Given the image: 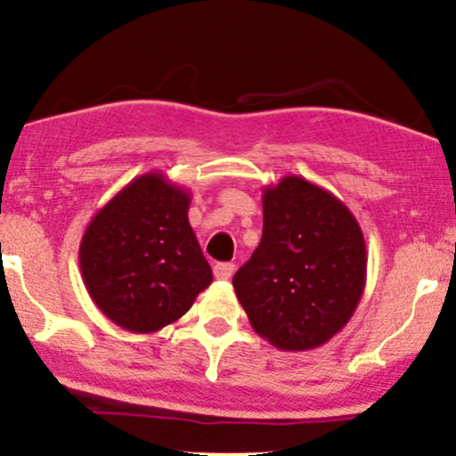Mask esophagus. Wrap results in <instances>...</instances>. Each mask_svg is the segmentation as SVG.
<instances>
[{"label":"esophagus","instance_id":"34e87169","mask_svg":"<svg viewBox=\"0 0 456 456\" xmlns=\"http://www.w3.org/2000/svg\"><path fill=\"white\" fill-rule=\"evenodd\" d=\"M213 275H216L217 280H230V277L234 275V265L232 262H217V265L213 266Z\"/></svg>","mask_w":456,"mask_h":456}]
</instances>
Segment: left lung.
<instances>
[{
    "mask_svg": "<svg viewBox=\"0 0 456 456\" xmlns=\"http://www.w3.org/2000/svg\"><path fill=\"white\" fill-rule=\"evenodd\" d=\"M262 240L232 286L251 329L283 352L333 339L367 281L356 217L324 187L290 175L262 190Z\"/></svg>",
    "mask_w": 456,
    "mask_h": 456,
    "instance_id": "8db88e82",
    "label": "left lung"
}]
</instances>
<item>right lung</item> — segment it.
<instances>
[{
  "label": "right lung",
  "mask_w": 456,
  "mask_h": 456,
  "mask_svg": "<svg viewBox=\"0 0 456 456\" xmlns=\"http://www.w3.org/2000/svg\"><path fill=\"white\" fill-rule=\"evenodd\" d=\"M190 191L162 173L130 181L95 213L78 262L91 301L130 333H155L190 312L213 271L190 226Z\"/></svg>",
  "instance_id": "add662e5"
}]
</instances>
